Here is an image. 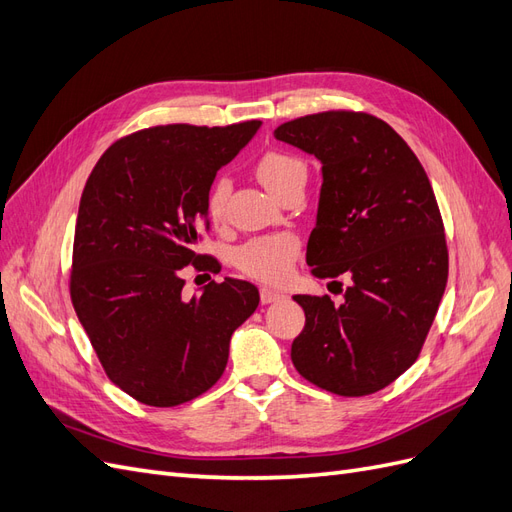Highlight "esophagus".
Instances as JSON below:
<instances>
[{
	"label": "esophagus",
	"mask_w": 512,
	"mask_h": 512,
	"mask_svg": "<svg viewBox=\"0 0 512 512\" xmlns=\"http://www.w3.org/2000/svg\"><path fill=\"white\" fill-rule=\"evenodd\" d=\"M280 299H284V292L275 290V288H269V286H262L260 288V301L262 303H275V301H280Z\"/></svg>",
	"instance_id": "esophagus-1"
}]
</instances>
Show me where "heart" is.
I'll return each mask as SVG.
<instances>
[{
	"label": "heart",
	"instance_id": "heart-1",
	"mask_svg": "<svg viewBox=\"0 0 512 512\" xmlns=\"http://www.w3.org/2000/svg\"><path fill=\"white\" fill-rule=\"evenodd\" d=\"M256 177L273 194L280 196L292 181L305 179V166L299 158L288 156L282 151H269L256 162ZM228 181H218L209 194V215L218 222L226 207ZM299 241L294 235L282 232V235L260 237L245 243L237 252V265L243 273L256 277L262 282H280L288 275L294 256H297Z\"/></svg>",
	"mask_w": 512,
	"mask_h": 512
}]
</instances>
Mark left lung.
Wrapping results in <instances>:
<instances>
[{
	"label": "left lung",
	"instance_id": "obj_1",
	"mask_svg": "<svg viewBox=\"0 0 512 512\" xmlns=\"http://www.w3.org/2000/svg\"><path fill=\"white\" fill-rule=\"evenodd\" d=\"M273 134L322 164L307 265L316 277L352 280L342 305L294 294L305 329L292 342V363L335 395L376 393L416 361L446 288L431 183L404 138L374 115L327 111Z\"/></svg>",
	"mask_w": 512,
	"mask_h": 512
}]
</instances>
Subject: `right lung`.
I'll return each instance as SVG.
<instances>
[{
  "label": "right lung",
  "instance_id": "obj_1",
  "mask_svg": "<svg viewBox=\"0 0 512 512\" xmlns=\"http://www.w3.org/2000/svg\"><path fill=\"white\" fill-rule=\"evenodd\" d=\"M260 126L136 132L108 147L85 183L72 305L108 378L141 404L170 408L211 389L232 333L260 303L258 288L235 277L183 297L185 267L205 258L196 245L211 183Z\"/></svg>",
  "mask_w": 512,
  "mask_h": 512
}]
</instances>
